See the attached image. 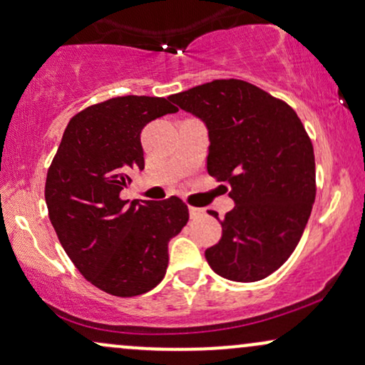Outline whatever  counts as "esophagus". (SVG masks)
Instances as JSON below:
<instances>
[{"mask_svg":"<svg viewBox=\"0 0 365 365\" xmlns=\"http://www.w3.org/2000/svg\"><path fill=\"white\" fill-rule=\"evenodd\" d=\"M188 215H190L192 220H195V217L204 216V209H200V207H188Z\"/></svg>","mask_w":365,"mask_h":365,"instance_id":"esophagus-1","label":"esophagus"}]
</instances>
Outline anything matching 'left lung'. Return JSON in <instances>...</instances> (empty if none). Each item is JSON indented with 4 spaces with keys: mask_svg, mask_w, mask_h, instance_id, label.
I'll return each instance as SVG.
<instances>
[{
    "mask_svg": "<svg viewBox=\"0 0 365 365\" xmlns=\"http://www.w3.org/2000/svg\"><path fill=\"white\" fill-rule=\"evenodd\" d=\"M170 101L206 125L207 173L228 183L235 202L220 221L221 240L206 250L209 266L232 282L264 279L295 250L316 199L314 149L302 121L287 103L237 78Z\"/></svg>",
    "mask_w": 365,
    "mask_h": 365,
    "instance_id": "8db88e82",
    "label": "left lung"
}]
</instances>
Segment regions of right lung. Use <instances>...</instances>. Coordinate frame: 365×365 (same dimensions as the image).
I'll return each instance as SVG.
<instances>
[{
    "label": "right lung",
    "instance_id": "obj_1",
    "mask_svg": "<svg viewBox=\"0 0 365 365\" xmlns=\"http://www.w3.org/2000/svg\"><path fill=\"white\" fill-rule=\"evenodd\" d=\"M177 108L165 98L123 96L75 115L46 178L58 240L83 278L116 297L153 290L168 267V242L188 209L178 197L123 200L132 171L144 170L140 132Z\"/></svg>",
    "mask_w": 365,
    "mask_h": 365
}]
</instances>
